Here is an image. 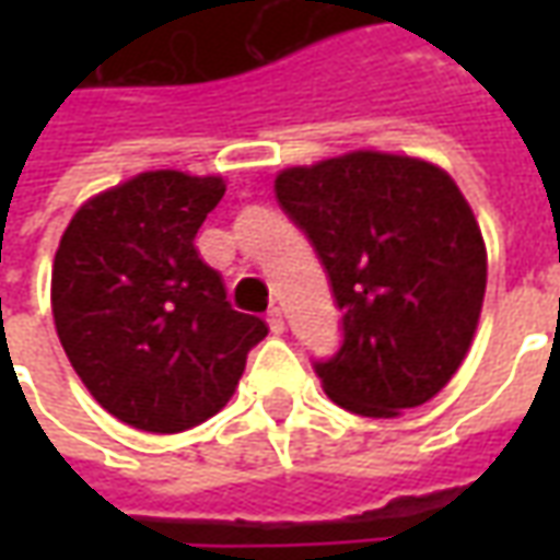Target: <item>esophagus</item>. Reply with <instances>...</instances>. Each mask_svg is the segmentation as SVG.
Returning a JSON list of instances; mask_svg holds the SVG:
<instances>
[{"label":"esophagus","mask_w":560,"mask_h":560,"mask_svg":"<svg viewBox=\"0 0 560 560\" xmlns=\"http://www.w3.org/2000/svg\"><path fill=\"white\" fill-rule=\"evenodd\" d=\"M267 324L272 332H284V315H281L279 305H272V308L267 312Z\"/></svg>","instance_id":"34e87169"}]
</instances>
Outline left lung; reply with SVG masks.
<instances>
[{
  "instance_id": "1",
  "label": "left lung",
  "mask_w": 560,
  "mask_h": 560,
  "mask_svg": "<svg viewBox=\"0 0 560 560\" xmlns=\"http://www.w3.org/2000/svg\"><path fill=\"white\" fill-rule=\"evenodd\" d=\"M341 312V345L315 360L327 396L399 417L446 387L480 320L486 245L456 183L429 161L348 152L276 176Z\"/></svg>"
}]
</instances>
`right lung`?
<instances>
[{
	"instance_id": "1",
	"label": "right lung",
	"mask_w": 560,
	"mask_h": 560,
	"mask_svg": "<svg viewBox=\"0 0 560 560\" xmlns=\"http://www.w3.org/2000/svg\"><path fill=\"white\" fill-rule=\"evenodd\" d=\"M219 176L149 171L74 212L54 260V320L80 381L116 420L173 434L219 413L267 324L228 303L195 248Z\"/></svg>"
}]
</instances>
